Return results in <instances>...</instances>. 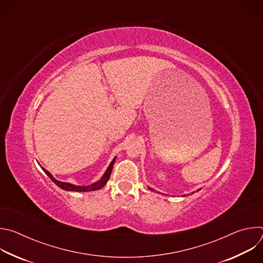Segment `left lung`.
<instances>
[{
	"mask_svg": "<svg viewBox=\"0 0 263 263\" xmlns=\"http://www.w3.org/2000/svg\"><path fill=\"white\" fill-rule=\"evenodd\" d=\"M148 190H151V191H154V190H153V189H151V187H148ZM199 191H200V190H198V191H197V192H199ZM192 194H194V193H192ZM184 196H185V195H184Z\"/></svg>",
	"mask_w": 263,
	"mask_h": 263,
	"instance_id": "obj_1",
	"label": "left lung"
}]
</instances>
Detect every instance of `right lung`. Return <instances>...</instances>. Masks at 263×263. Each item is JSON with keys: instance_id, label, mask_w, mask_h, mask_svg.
<instances>
[{"instance_id": "1", "label": "right lung", "mask_w": 263, "mask_h": 263, "mask_svg": "<svg viewBox=\"0 0 263 263\" xmlns=\"http://www.w3.org/2000/svg\"><path fill=\"white\" fill-rule=\"evenodd\" d=\"M117 159V156L112 159V161L110 162L109 166L107 167L106 172L104 173V175L101 177V179L90 185H86V186H79V185H74V184H70V183H67V182H62V181H58L56 180L52 174L50 172H48L46 168L42 167L43 171L50 177V179L57 185L59 186L60 189L64 190V191H67V192H92V191H98V190H101L102 187L105 186V184L107 183V181L109 180L110 178V175H111V172H112V168H114V164H115V161Z\"/></svg>"}]
</instances>
